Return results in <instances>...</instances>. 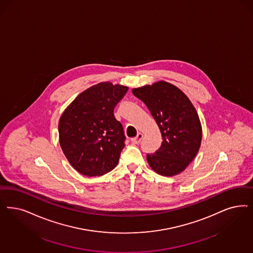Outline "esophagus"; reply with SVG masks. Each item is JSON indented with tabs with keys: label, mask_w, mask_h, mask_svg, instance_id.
Listing matches in <instances>:
<instances>
[{
	"label": "esophagus",
	"mask_w": 253,
	"mask_h": 253,
	"mask_svg": "<svg viewBox=\"0 0 253 253\" xmlns=\"http://www.w3.org/2000/svg\"><path fill=\"white\" fill-rule=\"evenodd\" d=\"M142 138H143V134H142L141 132H139V133H137V135H136L135 137L131 138V143H133V144H139L140 141L142 140Z\"/></svg>",
	"instance_id": "esophagus-1"
}]
</instances>
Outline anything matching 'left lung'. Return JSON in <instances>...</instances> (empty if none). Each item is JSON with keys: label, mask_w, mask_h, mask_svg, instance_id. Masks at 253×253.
Listing matches in <instances>:
<instances>
[{"label": "left lung", "mask_w": 253, "mask_h": 253, "mask_svg": "<svg viewBox=\"0 0 253 253\" xmlns=\"http://www.w3.org/2000/svg\"><path fill=\"white\" fill-rule=\"evenodd\" d=\"M131 91L147 105L162 133L161 148L147 154L148 165L162 175L181 173L200 148L202 126L194 106L178 87L166 81Z\"/></svg>", "instance_id": "obj_1"}]
</instances>
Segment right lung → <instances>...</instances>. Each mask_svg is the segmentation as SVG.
I'll return each instance as SVG.
<instances>
[{
	"mask_svg": "<svg viewBox=\"0 0 253 253\" xmlns=\"http://www.w3.org/2000/svg\"><path fill=\"white\" fill-rule=\"evenodd\" d=\"M128 87L102 82L80 93L59 122L64 155L80 174L103 175L117 166L126 139L114 108Z\"/></svg>",
	"mask_w": 253,
	"mask_h": 253,
	"instance_id": "add662e5",
	"label": "right lung"
}]
</instances>
